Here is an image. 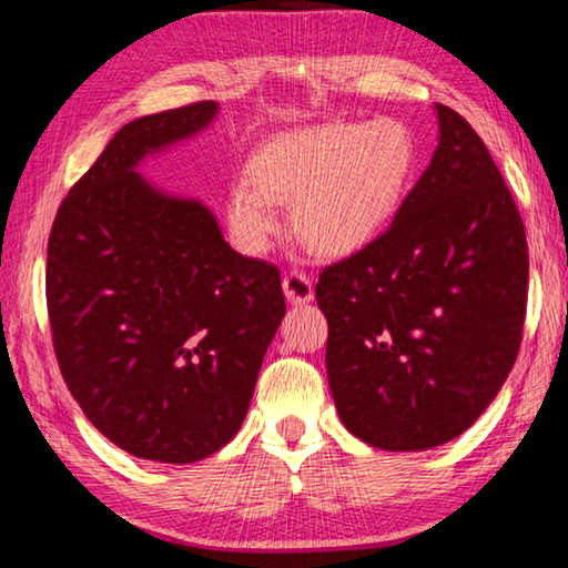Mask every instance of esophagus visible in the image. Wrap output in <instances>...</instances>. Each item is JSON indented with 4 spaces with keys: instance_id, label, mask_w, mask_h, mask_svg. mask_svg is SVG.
<instances>
[{
    "instance_id": "esophagus-1",
    "label": "esophagus",
    "mask_w": 568,
    "mask_h": 568,
    "mask_svg": "<svg viewBox=\"0 0 568 568\" xmlns=\"http://www.w3.org/2000/svg\"><path fill=\"white\" fill-rule=\"evenodd\" d=\"M283 291H285L287 301L295 303V305L313 301V281H311V275H305L303 271H297V267H293V271H287L285 277H283Z\"/></svg>"
}]
</instances>
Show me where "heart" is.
Here are the masks:
<instances>
[{
	"mask_svg": "<svg viewBox=\"0 0 568 568\" xmlns=\"http://www.w3.org/2000/svg\"><path fill=\"white\" fill-rule=\"evenodd\" d=\"M418 165L416 134L396 118L283 132L230 187L227 223L240 247L263 253L281 227L275 203L293 200L297 237L323 255H351L398 215Z\"/></svg>",
	"mask_w": 568,
	"mask_h": 568,
	"instance_id": "obj_1",
	"label": "heart"
}]
</instances>
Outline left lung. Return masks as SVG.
Segmentation results:
<instances>
[{"instance_id":"8db88e82","label":"left lung","mask_w":568,"mask_h":568,"mask_svg":"<svg viewBox=\"0 0 568 568\" xmlns=\"http://www.w3.org/2000/svg\"><path fill=\"white\" fill-rule=\"evenodd\" d=\"M436 110L438 148L398 215L315 285L335 408L383 450L434 448L474 426L524 335V220L476 130Z\"/></svg>"}]
</instances>
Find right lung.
<instances>
[{
    "mask_svg": "<svg viewBox=\"0 0 568 568\" xmlns=\"http://www.w3.org/2000/svg\"><path fill=\"white\" fill-rule=\"evenodd\" d=\"M215 110L192 102L120 128L67 192L47 243L67 388L104 438L160 464H195L237 434L285 315L273 263L235 253L207 207L134 172Z\"/></svg>",
    "mask_w": 568,
    "mask_h": 568,
    "instance_id": "add662e5",
    "label": "right lung"
}]
</instances>
